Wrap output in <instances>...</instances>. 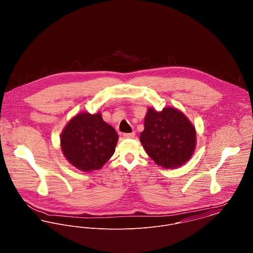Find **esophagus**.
<instances>
[{"mask_svg":"<svg viewBox=\"0 0 253 253\" xmlns=\"http://www.w3.org/2000/svg\"><path fill=\"white\" fill-rule=\"evenodd\" d=\"M124 137H125V138H134V137H135V132L124 133Z\"/></svg>","mask_w":253,"mask_h":253,"instance_id":"1","label":"esophagus"}]
</instances>
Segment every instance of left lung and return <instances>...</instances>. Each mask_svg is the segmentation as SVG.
Returning <instances> with one entry per match:
<instances>
[{"mask_svg":"<svg viewBox=\"0 0 253 253\" xmlns=\"http://www.w3.org/2000/svg\"><path fill=\"white\" fill-rule=\"evenodd\" d=\"M140 142L157 165L165 169H175L193 155L196 130L187 117L177 109L167 107L157 112L149 108Z\"/></svg>","mask_w":253,"mask_h":253,"instance_id":"8db88e82","label":"left lung"}]
</instances>
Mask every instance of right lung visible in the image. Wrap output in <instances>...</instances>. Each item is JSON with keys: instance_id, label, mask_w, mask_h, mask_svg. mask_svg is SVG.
Segmentation results:
<instances>
[{"instance_id": "obj_1", "label": "right lung", "mask_w": 253, "mask_h": 253, "mask_svg": "<svg viewBox=\"0 0 253 253\" xmlns=\"http://www.w3.org/2000/svg\"><path fill=\"white\" fill-rule=\"evenodd\" d=\"M116 130L101 115L82 113L74 117L61 134V149L66 159L83 171L100 169L115 152Z\"/></svg>"}]
</instances>
